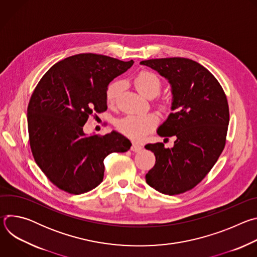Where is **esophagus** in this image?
<instances>
[{
    "mask_svg": "<svg viewBox=\"0 0 257 257\" xmlns=\"http://www.w3.org/2000/svg\"><path fill=\"white\" fill-rule=\"evenodd\" d=\"M141 150H142V146H141L140 144H138V143H132V146H131V151H132V152L137 153V152H140Z\"/></svg>",
    "mask_w": 257,
    "mask_h": 257,
    "instance_id": "34e87169",
    "label": "esophagus"
}]
</instances>
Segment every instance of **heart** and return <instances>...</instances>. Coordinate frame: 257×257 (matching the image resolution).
I'll list each match as a JSON object with an SVG mask.
<instances>
[{
    "instance_id": "1",
    "label": "heart",
    "mask_w": 257,
    "mask_h": 257,
    "mask_svg": "<svg viewBox=\"0 0 257 257\" xmlns=\"http://www.w3.org/2000/svg\"><path fill=\"white\" fill-rule=\"evenodd\" d=\"M134 85L137 90L149 98L158 96L162 89V80L156 73L148 70H142L134 77ZM121 83L117 80L112 81L105 89V101L108 106L115 105ZM159 106L163 109L168 107L165 101H160ZM158 124V117L154 114L145 115H127L117 122L118 130L125 136L133 140H139L146 134L152 132Z\"/></svg>"
}]
</instances>
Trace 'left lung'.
<instances>
[{"label": "left lung", "instance_id": "left-lung-1", "mask_svg": "<svg viewBox=\"0 0 257 257\" xmlns=\"http://www.w3.org/2000/svg\"><path fill=\"white\" fill-rule=\"evenodd\" d=\"M140 64L157 70L172 85L173 113L158 134L176 138L172 149L162 142L145 145L156 156L146 183L163 194L184 193L206 177L225 149L230 120L226 93L206 68L190 59H151Z\"/></svg>", "mask_w": 257, "mask_h": 257}]
</instances>
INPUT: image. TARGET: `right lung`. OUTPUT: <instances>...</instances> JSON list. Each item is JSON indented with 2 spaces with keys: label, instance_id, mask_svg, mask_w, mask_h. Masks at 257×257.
<instances>
[{
  "label": "right lung",
  "instance_id": "right-lung-1",
  "mask_svg": "<svg viewBox=\"0 0 257 257\" xmlns=\"http://www.w3.org/2000/svg\"><path fill=\"white\" fill-rule=\"evenodd\" d=\"M132 65V60L78 54L56 63L34 88L27 107L30 150L59 189L75 195L92 190L103 179L104 158L130 149L120 133L85 136L83 126L92 113L106 111L108 83Z\"/></svg>",
  "mask_w": 257,
  "mask_h": 257
}]
</instances>
